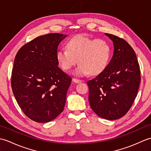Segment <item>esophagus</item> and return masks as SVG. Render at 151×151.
<instances>
[{
	"label": "esophagus",
	"mask_w": 151,
	"mask_h": 151,
	"mask_svg": "<svg viewBox=\"0 0 151 151\" xmlns=\"http://www.w3.org/2000/svg\"><path fill=\"white\" fill-rule=\"evenodd\" d=\"M73 81L74 82L76 83V84H78V83H81V82H82V81H81V80L76 79V78H73Z\"/></svg>",
	"instance_id": "34e87169"
}]
</instances>
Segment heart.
Masks as SVG:
<instances>
[{"instance_id":"heart-1","label":"heart","mask_w":151,"mask_h":151,"mask_svg":"<svg viewBox=\"0 0 151 151\" xmlns=\"http://www.w3.org/2000/svg\"><path fill=\"white\" fill-rule=\"evenodd\" d=\"M67 49L57 51L56 59L64 70H68L80 63L74 70V75L78 76L96 75L107 66L110 57V47L106 41L94 40L84 35L71 38L67 43Z\"/></svg>"}]
</instances>
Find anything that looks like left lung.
<instances>
[{"mask_svg":"<svg viewBox=\"0 0 151 151\" xmlns=\"http://www.w3.org/2000/svg\"><path fill=\"white\" fill-rule=\"evenodd\" d=\"M113 41L114 54L102 71L87 82L89 102L95 113L105 119L115 120L132 106L141 81L136 53L122 38L105 34Z\"/></svg>","mask_w":151,"mask_h":151,"instance_id":"left-lung-1","label":"left lung"}]
</instances>
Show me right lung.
Wrapping results in <instances>:
<instances>
[{
	"mask_svg": "<svg viewBox=\"0 0 151 151\" xmlns=\"http://www.w3.org/2000/svg\"><path fill=\"white\" fill-rule=\"evenodd\" d=\"M67 36L58 33L39 36L15 56L13 93L24 114L37 123L52 121L63 110L72 79L58 67L56 52Z\"/></svg>",
	"mask_w": 151,
	"mask_h": 151,
	"instance_id": "add662e5",
	"label": "right lung"
}]
</instances>
